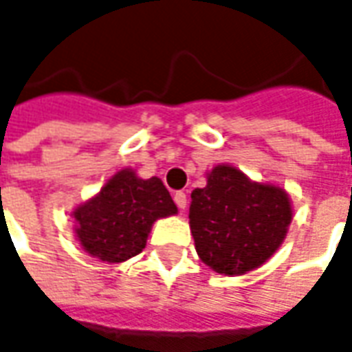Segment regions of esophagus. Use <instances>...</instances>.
Segmentation results:
<instances>
[{"mask_svg":"<svg viewBox=\"0 0 352 352\" xmlns=\"http://www.w3.org/2000/svg\"><path fill=\"white\" fill-rule=\"evenodd\" d=\"M174 201H176V205H178L180 209H186V207H188V195L184 192H176L174 193Z\"/></svg>","mask_w":352,"mask_h":352,"instance_id":"esophagus-1","label":"esophagus"}]
</instances>
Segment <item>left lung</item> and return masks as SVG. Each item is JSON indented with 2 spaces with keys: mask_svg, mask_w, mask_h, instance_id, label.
Instances as JSON below:
<instances>
[{
  "mask_svg": "<svg viewBox=\"0 0 352 352\" xmlns=\"http://www.w3.org/2000/svg\"><path fill=\"white\" fill-rule=\"evenodd\" d=\"M291 221L285 190L252 182L228 164L214 166L207 186L192 192L190 228L197 256L221 275H242L265 263Z\"/></svg>",
  "mask_w": 352,
  "mask_h": 352,
  "instance_id": "obj_1",
  "label": "left lung"
}]
</instances>
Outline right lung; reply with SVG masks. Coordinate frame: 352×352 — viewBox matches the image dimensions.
Instances as JSON below:
<instances>
[{"mask_svg": "<svg viewBox=\"0 0 352 352\" xmlns=\"http://www.w3.org/2000/svg\"><path fill=\"white\" fill-rule=\"evenodd\" d=\"M176 211L159 178L143 180L126 168L106 182L98 195L73 211L75 234L93 258L122 263L143 252L157 219Z\"/></svg>", "mask_w": 352, "mask_h": 352, "instance_id": "1", "label": "right lung"}]
</instances>
